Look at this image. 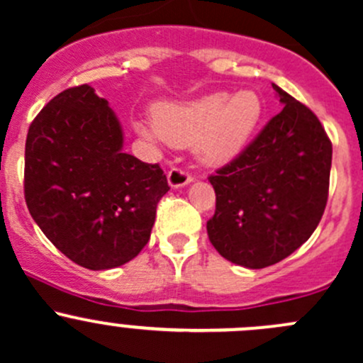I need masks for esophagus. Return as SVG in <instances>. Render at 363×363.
<instances>
[{
	"mask_svg": "<svg viewBox=\"0 0 363 363\" xmlns=\"http://www.w3.org/2000/svg\"><path fill=\"white\" fill-rule=\"evenodd\" d=\"M167 179L170 188H182V186H188L189 182L193 181L191 175L186 170H182V168H172V170L168 172Z\"/></svg>",
	"mask_w": 363,
	"mask_h": 363,
	"instance_id": "esophagus-1",
	"label": "esophagus"
}]
</instances>
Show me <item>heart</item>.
<instances>
[{
  "label": "heart",
  "instance_id": "obj_1",
  "mask_svg": "<svg viewBox=\"0 0 363 363\" xmlns=\"http://www.w3.org/2000/svg\"><path fill=\"white\" fill-rule=\"evenodd\" d=\"M265 100L256 89L205 94L189 101H167L152 108L155 123H135L138 135L175 147L195 145L208 167H219L240 155L265 117Z\"/></svg>",
  "mask_w": 363,
  "mask_h": 363
}]
</instances>
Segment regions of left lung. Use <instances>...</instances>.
<instances>
[{"label": "left lung", "instance_id": "1", "mask_svg": "<svg viewBox=\"0 0 363 363\" xmlns=\"http://www.w3.org/2000/svg\"><path fill=\"white\" fill-rule=\"evenodd\" d=\"M283 111L232 163L211 175L208 240L235 265L265 269L298 250L328 199L332 142L306 105L272 84Z\"/></svg>", "mask_w": 363, "mask_h": 363}]
</instances>
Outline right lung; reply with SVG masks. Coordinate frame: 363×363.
I'll list each match as a JSON object with an SVG mask.
<instances>
[{
	"instance_id": "1",
	"label": "right lung",
	"mask_w": 363,
	"mask_h": 363,
	"mask_svg": "<svg viewBox=\"0 0 363 363\" xmlns=\"http://www.w3.org/2000/svg\"><path fill=\"white\" fill-rule=\"evenodd\" d=\"M123 145L119 119L87 84L54 96L26 138L29 214L57 250L89 270L116 269L144 250L170 189L160 164Z\"/></svg>"
}]
</instances>
